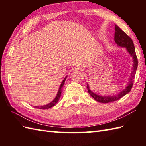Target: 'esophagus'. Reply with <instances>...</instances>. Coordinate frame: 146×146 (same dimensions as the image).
I'll return each instance as SVG.
<instances>
[{
    "label": "esophagus",
    "mask_w": 146,
    "mask_h": 146,
    "mask_svg": "<svg viewBox=\"0 0 146 146\" xmlns=\"http://www.w3.org/2000/svg\"><path fill=\"white\" fill-rule=\"evenodd\" d=\"M76 71H79V72H82L83 70L81 68H76Z\"/></svg>",
    "instance_id": "1"
}]
</instances>
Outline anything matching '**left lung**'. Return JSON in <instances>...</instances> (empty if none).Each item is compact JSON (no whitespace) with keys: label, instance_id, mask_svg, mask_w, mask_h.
I'll return each instance as SVG.
<instances>
[{"label":"left lung","instance_id":"1","mask_svg":"<svg viewBox=\"0 0 146 146\" xmlns=\"http://www.w3.org/2000/svg\"><path fill=\"white\" fill-rule=\"evenodd\" d=\"M114 41L118 46H120V47L125 48L127 51L129 52L130 55L132 57L133 63H134V64H133L132 71L131 73V78L129 79V81L125 88L121 92H120V94H117L113 96H102L100 95L96 94L90 90V89L89 88V85L87 84L86 88L88 89V94L90 95L95 100H97L98 102H100V103L107 104V103H109V102L116 101L122 97H123V96L125 95L126 94H127L131 90V89L132 88L133 83H134V81L136 70H137V68L138 61H137V56H136V54H135L134 42H133L132 39L130 38V37L127 35L125 32H123L119 26H117L116 24L115 26Z\"/></svg>","mask_w":146,"mask_h":146}]
</instances>
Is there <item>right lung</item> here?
<instances>
[{"mask_svg": "<svg viewBox=\"0 0 146 146\" xmlns=\"http://www.w3.org/2000/svg\"><path fill=\"white\" fill-rule=\"evenodd\" d=\"M66 77H67V76L65 77V78H64V80H63V82H62L61 84V85H60V88H59V90H58V94H57L56 96V97H55V98L53 100H52L51 102H50V103L47 104V105H43V106H41V107H39V106L36 107V106H35V107L39 108V109H41V110H45V109H48V108H51V107H52L54 106V105L57 104V102H58L59 99H60V97H61V90H62V88H61L63 87V86L64 84V82H65V80H66Z\"/></svg>", "mask_w": 146, "mask_h": 146, "instance_id": "right-lung-1", "label": "right lung"}]
</instances>
